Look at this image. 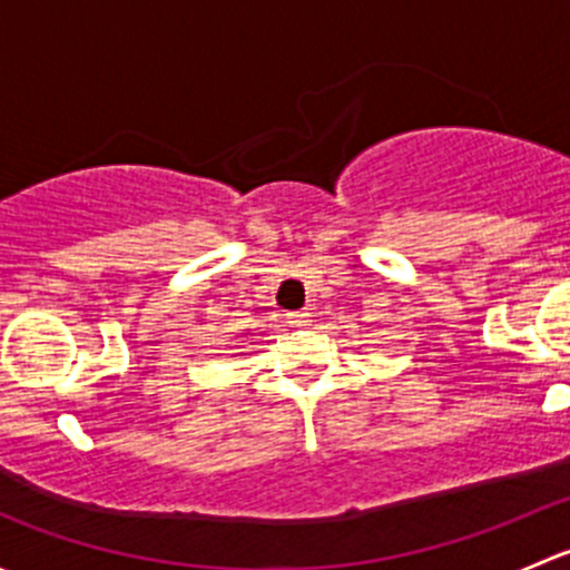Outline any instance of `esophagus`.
Returning <instances> with one entry per match:
<instances>
[{"instance_id":"1","label":"esophagus","mask_w":570,"mask_h":570,"mask_svg":"<svg viewBox=\"0 0 570 570\" xmlns=\"http://www.w3.org/2000/svg\"><path fill=\"white\" fill-rule=\"evenodd\" d=\"M286 322H289L292 327H308V325H312V314H308V312H292V314H286Z\"/></svg>"}]
</instances>
